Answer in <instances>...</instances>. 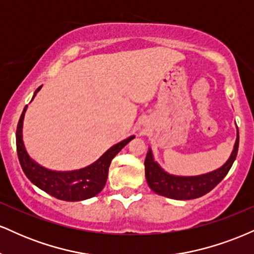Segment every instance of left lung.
I'll return each mask as SVG.
<instances>
[{
    "instance_id": "left-lung-1",
    "label": "left lung",
    "mask_w": 254,
    "mask_h": 254,
    "mask_svg": "<svg viewBox=\"0 0 254 254\" xmlns=\"http://www.w3.org/2000/svg\"><path fill=\"white\" fill-rule=\"evenodd\" d=\"M239 149V131L234 150L228 161L218 170L211 173L198 177H174L166 173L153 160L151 151L147 154L144 160L145 178L149 188L160 196L173 199H194L210 192L227 176L233 166Z\"/></svg>"
}]
</instances>
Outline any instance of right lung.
<instances>
[{
  "label": "right lung",
  "mask_w": 254,
  "mask_h": 254,
  "mask_svg": "<svg viewBox=\"0 0 254 254\" xmlns=\"http://www.w3.org/2000/svg\"><path fill=\"white\" fill-rule=\"evenodd\" d=\"M42 87L36 90V93ZM34 93V95H36ZM34 98V97H33ZM26 107L21 117L19 119L16 127V151L20 165L26 177L34 185L46 193L61 200L76 202L92 198L104 189L109 174V167L112 159L123 149L135 136L124 139L121 143H117L110 148L100 159L88 167L72 172H52L45 170L42 166L37 165L26 153L24 143H22V121H24Z\"/></svg>",
  "instance_id": "obj_1"
}]
</instances>
